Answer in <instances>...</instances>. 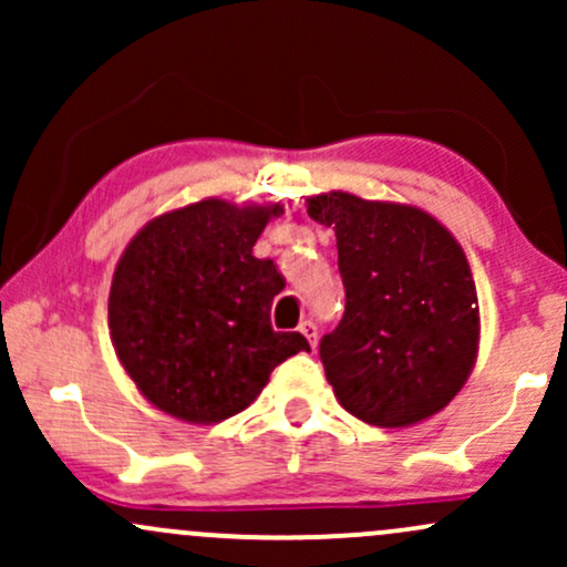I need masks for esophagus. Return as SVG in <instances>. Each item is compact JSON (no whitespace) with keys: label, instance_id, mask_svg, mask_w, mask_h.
Returning <instances> with one entry per match:
<instances>
[{"label":"esophagus","instance_id":"1","mask_svg":"<svg viewBox=\"0 0 567 567\" xmlns=\"http://www.w3.org/2000/svg\"><path fill=\"white\" fill-rule=\"evenodd\" d=\"M298 330H301V333L306 336V341H309V347L315 349V347H317V338H320V330H317V324L311 322V320H306V322H301V328H298Z\"/></svg>","mask_w":567,"mask_h":567}]
</instances>
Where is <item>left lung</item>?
Wrapping results in <instances>:
<instances>
[{"mask_svg":"<svg viewBox=\"0 0 567 567\" xmlns=\"http://www.w3.org/2000/svg\"><path fill=\"white\" fill-rule=\"evenodd\" d=\"M306 213L336 231L347 311L320 341L343 408L405 429L440 413L470 379L480 349L474 277L453 237L415 205L328 192Z\"/></svg>","mask_w":567,"mask_h":567,"instance_id":"1","label":"left lung"}]
</instances>
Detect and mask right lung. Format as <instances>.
<instances>
[{"mask_svg":"<svg viewBox=\"0 0 567 567\" xmlns=\"http://www.w3.org/2000/svg\"><path fill=\"white\" fill-rule=\"evenodd\" d=\"M282 205L202 199L148 220L130 239L109 292V330L122 368L162 413L218 424L264 392L301 333L271 328L285 279L252 245Z\"/></svg>","mask_w":567,"mask_h":567,"instance_id":"right-lung-1","label":"right lung"}]
</instances>
